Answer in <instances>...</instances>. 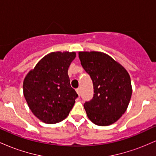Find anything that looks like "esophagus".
Returning a JSON list of instances; mask_svg holds the SVG:
<instances>
[{"label":"esophagus","instance_id":"1","mask_svg":"<svg viewBox=\"0 0 156 156\" xmlns=\"http://www.w3.org/2000/svg\"><path fill=\"white\" fill-rule=\"evenodd\" d=\"M76 92H77V93H78V95L80 96V88H78V89H76Z\"/></svg>","mask_w":156,"mask_h":156}]
</instances>
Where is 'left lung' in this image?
<instances>
[{
  "label": "left lung",
  "mask_w": 156,
  "mask_h": 156,
  "mask_svg": "<svg viewBox=\"0 0 156 156\" xmlns=\"http://www.w3.org/2000/svg\"><path fill=\"white\" fill-rule=\"evenodd\" d=\"M82 67L92 80L94 94L83 106L89 119L106 126L125 112L132 94L128 73L109 55L101 52H79Z\"/></svg>",
  "instance_id": "1"
}]
</instances>
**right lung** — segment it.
<instances>
[{
    "label": "right lung",
    "instance_id": "1",
    "mask_svg": "<svg viewBox=\"0 0 156 156\" xmlns=\"http://www.w3.org/2000/svg\"><path fill=\"white\" fill-rule=\"evenodd\" d=\"M75 52H53L30 71L23 82V94L33 114L48 124L65 119L78 95L70 86L68 68Z\"/></svg>",
    "mask_w": 156,
    "mask_h": 156
}]
</instances>
